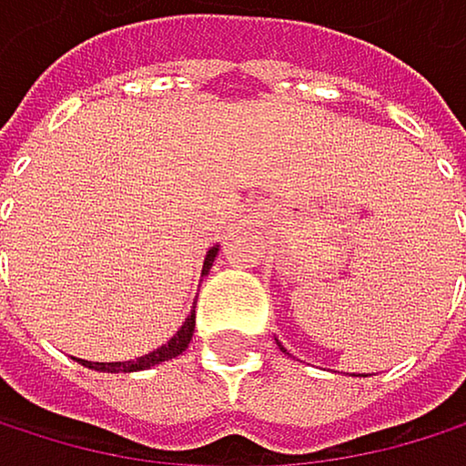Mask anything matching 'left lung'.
<instances>
[{
    "mask_svg": "<svg viewBox=\"0 0 466 466\" xmlns=\"http://www.w3.org/2000/svg\"><path fill=\"white\" fill-rule=\"evenodd\" d=\"M279 350H282V347H279Z\"/></svg>",
    "mask_w": 466,
    "mask_h": 466,
    "instance_id": "left-lung-1",
    "label": "left lung"
}]
</instances>
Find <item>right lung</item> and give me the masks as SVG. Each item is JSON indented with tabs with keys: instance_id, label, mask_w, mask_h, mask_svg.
I'll return each instance as SVG.
<instances>
[{
	"instance_id": "1",
	"label": "right lung",
	"mask_w": 466,
	"mask_h": 466,
	"mask_svg": "<svg viewBox=\"0 0 466 466\" xmlns=\"http://www.w3.org/2000/svg\"><path fill=\"white\" fill-rule=\"evenodd\" d=\"M215 254H218V248H209V254H207V259H204V274L212 268ZM192 329H195V313L187 316V321L181 324V329L170 338V341H167L165 347L153 350V352L145 355V358L125 360V363H92V360H80V363L88 366V369H97V371H139V369H150V366H156V363H162V360H170V358L181 355V352L187 350V344L192 341Z\"/></svg>"
}]
</instances>
